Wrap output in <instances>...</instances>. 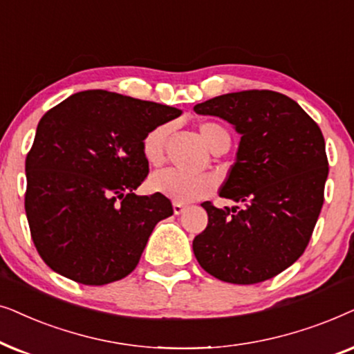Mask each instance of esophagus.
Listing matches in <instances>:
<instances>
[{"label": "esophagus", "instance_id": "esophagus-1", "mask_svg": "<svg viewBox=\"0 0 354 354\" xmlns=\"http://www.w3.org/2000/svg\"><path fill=\"white\" fill-rule=\"evenodd\" d=\"M185 210H186V205L185 204H181V202H173V212H174V214L180 215Z\"/></svg>", "mask_w": 354, "mask_h": 354}]
</instances>
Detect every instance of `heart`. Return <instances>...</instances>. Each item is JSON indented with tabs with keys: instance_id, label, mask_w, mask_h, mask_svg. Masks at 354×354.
<instances>
[{
	"instance_id": "obj_1",
	"label": "heart",
	"mask_w": 354,
	"mask_h": 354,
	"mask_svg": "<svg viewBox=\"0 0 354 354\" xmlns=\"http://www.w3.org/2000/svg\"><path fill=\"white\" fill-rule=\"evenodd\" d=\"M201 136L210 150L220 140L230 139L223 126L216 122H202ZM169 133L168 124H160L150 129L142 139V155L145 162L158 167L165 158V144ZM216 187V180L212 174H189L180 169L168 168L157 171L150 178V189L174 202H192L209 196Z\"/></svg>"
}]
</instances>
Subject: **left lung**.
Returning <instances> with one entry per match:
<instances>
[{
  "instance_id": "obj_1",
  "label": "left lung",
  "mask_w": 354,
  "mask_h": 354,
  "mask_svg": "<svg viewBox=\"0 0 354 354\" xmlns=\"http://www.w3.org/2000/svg\"><path fill=\"white\" fill-rule=\"evenodd\" d=\"M194 111L218 116L241 134L218 194L244 205L204 202L209 223L192 251L215 279L261 283L298 261L313 236L328 174L322 131L298 103L273 91L225 93Z\"/></svg>"
}]
</instances>
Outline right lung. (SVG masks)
Segmentation results:
<instances>
[{
  "mask_svg": "<svg viewBox=\"0 0 354 354\" xmlns=\"http://www.w3.org/2000/svg\"><path fill=\"white\" fill-rule=\"evenodd\" d=\"M181 110L106 91L71 95L41 118L26 158V214L40 257L66 279L106 285L139 263L168 197L136 196L142 139Z\"/></svg>",
  "mask_w": 354,
  "mask_h": 354,
  "instance_id": "obj_1",
  "label": "right lung"
}]
</instances>
